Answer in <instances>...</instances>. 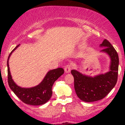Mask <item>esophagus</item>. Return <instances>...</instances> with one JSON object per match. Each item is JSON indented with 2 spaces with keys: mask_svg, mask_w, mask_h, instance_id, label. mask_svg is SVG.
Here are the masks:
<instances>
[{
  "mask_svg": "<svg viewBox=\"0 0 125 125\" xmlns=\"http://www.w3.org/2000/svg\"><path fill=\"white\" fill-rule=\"evenodd\" d=\"M71 69H72L71 65L70 64H68V65H66V66H65V71L66 72V73H70V72L71 71Z\"/></svg>",
  "mask_w": 125,
  "mask_h": 125,
  "instance_id": "obj_1",
  "label": "esophagus"
}]
</instances>
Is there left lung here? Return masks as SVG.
Wrapping results in <instances>:
<instances>
[{"instance_id": "8db88e82", "label": "left lung", "mask_w": 125, "mask_h": 125, "mask_svg": "<svg viewBox=\"0 0 125 125\" xmlns=\"http://www.w3.org/2000/svg\"><path fill=\"white\" fill-rule=\"evenodd\" d=\"M100 46H104V48L102 51L108 54L111 60L109 72L94 77L83 75L76 70H72L71 72L74 77L75 93L79 99L83 102H92L102 100L117 83L119 63L118 54L106 39L103 40Z\"/></svg>"}]
</instances>
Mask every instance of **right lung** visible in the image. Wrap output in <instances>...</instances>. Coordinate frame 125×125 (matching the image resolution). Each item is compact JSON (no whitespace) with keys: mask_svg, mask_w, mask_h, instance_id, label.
I'll return each mask as SVG.
<instances>
[{"mask_svg":"<svg viewBox=\"0 0 125 125\" xmlns=\"http://www.w3.org/2000/svg\"><path fill=\"white\" fill-rule=\"evenodd\" d=\"M19 45H17L12 51H14ZM12 51L8 56L7 60L8 66V83L10 88L20 100L26 104L30 105H41L46 103L51 97L52 92V87L54 83L59 77L64 73L62 68L50 71L43 81L37 86L31 88H23L17 86L11 77L8 65V59Z\"/></svg>","mask_w":125,"mask_h":125,"instance_id":"1","label":"right lung"}]
</instances>
